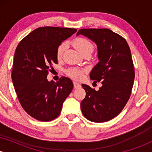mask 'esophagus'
Returning a JSON list of instances; mask_svg holds the SVG:
<instances>
[{"mask_svg":"<svg viewBox=\"0 0 152 152\" xmlns=\"http://www.w3.org/2000/svg\"><path fill=\"white\" fill-rule=\"evenodd\" d=\"M73 85H74V88H81V84H80V83L77 82H73Z\"/></svg>","mask_w":152,"mask_h":152,"instance_id":"34e87169","label":"esophagus"}]
</instances>
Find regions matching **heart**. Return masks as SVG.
<instances>
[{
    "mask_svg": "<svg viewBox=\"0 0 152 152\" xmlns=\"http://www.w3.org/2000/svg\"><path fill=\"white\" fill-rule=\"evenodd\" d=\"M72 44L75 48L82 54L85 51L87 50H93V45L90 41L84 38H77L72 41ZM65 48V43H62L59 46L57 49V55L58 58H60L61 57L63 52ZM85 72V70L82 69L80 68H71L67 70V74L71 77L75 79V80H80V79L82 78L84 72Z\"/></svg>",
    "mask_w": 152,
    "mask_h": 152,
    "instance_id": "b5f03b06",
    "label": "heart"
}]
</instances>
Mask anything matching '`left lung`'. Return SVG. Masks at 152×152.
I'll return each instance as SVG.
<instances>
[{
    "mask_svg": "<svg viewBox=\"0 0 152 152\" xmlns=\"http://www.w3.org/2000/svg\"><path fill=\"white\" fill-rule=\"evenodd\" d=\"M82 34L97 45L99 62L90 73L91 80L101 82L95 91L86 84V97L81 109L86 119L94 122L109 121L117 116L129 99L134 81V64L127 42L109 29H81Z\"/></svg>",
    "mask_w": 152,
    "mask_h": 152,
    "instance_id": "8db88e82",
    "label": "left lung"
}]
</instances>
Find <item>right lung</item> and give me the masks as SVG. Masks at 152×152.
<instances>
[{"mask_svg":"<svg viewBox=\"0 0 152 152\" xmlns=\"http://www.w3.org/2000/svg\"><path fill=\"white\" fill-rule=\"evenodd\" d=\"M77 32L59 27L37 28L20 41L14 57L12 79L18 100L30 116L51 121L61 113L64 102L73 88L69 78L48 81V70L57 64V49Z\"/></svg>","mask_w":152,"mask_h":152,"instance_id":"add662e5","label":"right lung"}]
</instances>
